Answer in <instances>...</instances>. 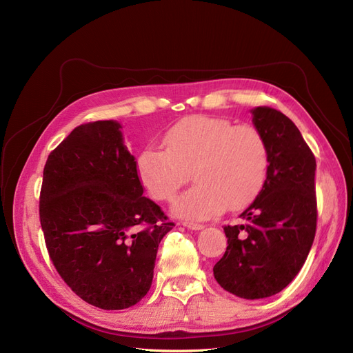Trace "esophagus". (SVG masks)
I'll return each mask as SVG.
<instances>
[{
  "label": "esophagus",
  "instance_id": "34e87169",
  "mask_svg": "<svg viewBox=\"0 0 353 353\" xmlns=\"http://www.w3.org/2000/svg\"><path fill=\"white\" fill-rule=\"evenodd\" d=\"M184 227L190 228V230H203L205 228V225L203 223H199V222H184Z\"/></svg>",
  "mask_w": 353,
  "mask_h": 353
}]
</instances>
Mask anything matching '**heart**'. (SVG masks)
I'll use <instances>...</instances> for the list:
<instances>
[{"instance_id":"obj_1","label":"heart","mask_w":353,"mask_h":353,"mask_svg":"<svg viewBox=\"0 0 353 353\" xmlns=\"http://www.w3.org/2000/svg\"><path fill=\"white\" fill-rule=\"evenodd\" d=\"M268 166V144L256 128L208 116L175 123L163 147H145L137 162L141 184L159 201L172 199L188 170L193 172L196 184L172 203L175 215L190 221L249 205L262 190Z\"/></svg>"}]
</instances>
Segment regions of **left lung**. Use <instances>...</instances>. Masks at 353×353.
Here are the masks:
<instances>
[{
  "label": "left lung",
  "instance_id": "8db88e82",
  "mask_svg": "<svg viewBox=\"0 0 353 353\" xmlns=\"http://www.w3.org/2000/svg\"><path fill=\"white\" fill-rule=\"evenodd\" d=\"M252 114L268 144V174L241 223L223 227L228 245L213 266L223 290L250 301L280 293L293 281L316 231L314 153L281 112L261 105Z\"/></svg>",
  "mask_w": 353,
  "mask_h": 353
}]
</instances>
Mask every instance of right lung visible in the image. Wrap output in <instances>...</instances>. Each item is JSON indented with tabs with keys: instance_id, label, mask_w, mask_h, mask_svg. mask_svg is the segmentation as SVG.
Returning <instances> with one entry per match:
<instances>
[{
	"instance_id": "right-lung-1",
	"label": "right lung",
	"mask_w": 353,
	"mask_h": 353,
	"mask_svg": "<svg viewBox=\"0 0 353 353\" xmlns=\"http://www.w3.org/2000/svg\"><path fill=\"white\" fill-rule=\"evenodd\" d=\"M121 123H83L47 159L39 221L52 265L82 301L126 309L150 290L159 244L175 227L143 196Z\"/></svg>"
}]
</instances>
